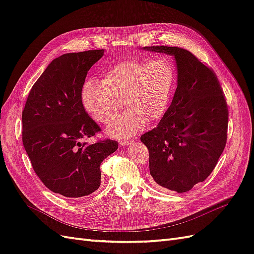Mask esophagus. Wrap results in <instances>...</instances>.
Returning a JSON list of instances; mask_svg holds the SVG:
<instances>
[{
    "instance_id": "34e87169",
    "label": "esophagus",
    "mask_w": 254,
    "mask_h": 254,
    "mask_svg": "<svg viewBox=\"0 0 254 254\" xmlns=\"http://www.w3.org/2000/svg\"><path fill=\"white\" fill-rule=\"evenodd\" d=\"M132 143L130 142V141H120V145H122V146H129V145H131Z\"/></svg>"
}]
</instances>
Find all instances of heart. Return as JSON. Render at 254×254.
Wrapping results in <instances>:
<instances>
[{
	"label": "heart",
	"instance_id": "b5f03b06",
	"mask_svg": "<svg viewBox=\"0 0 254 254\" xmlns=\"http://www.w3.org/2000/svg\"><path fill=\"white\" fill-rule=\"evenodd\" d=\"M175 80V67L170 59L124 60L105 73L103 82L94 78L86 80L81 89V103L96 122L109 124L124 101L129 109L108 131L114 136H132L147 121L157 122L166 114Z\"/></svg>",
	"mask_w": 254,
	"mask_h": 254
}]
</instances>
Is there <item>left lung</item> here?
Here are the masks:
<instances>
[{"label": "left lung", "instance_id": "1", "mask_svg": "<svg viewBox=\"0 0 254 254\" xmlns=\"http://www.w3.org/2000/svg\"><path fill=\"white\" fill-rule=\"evenodd\" d=\"M142 50L174 56L177 89L156 128L141 141L149 150V170L158 188L184 193L204 181L226 146L228 107L211 68L193 54L176 47Z\"/></svg>", "mask_w": 254, "mask_h": 254}]
</instances>
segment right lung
I'll return each mask as SVG.
<instances>
[{
  "mask_svg": "<svg viewBox=\"0 0 254 254\" xmlns=\"http://www.w3.org/2000/svg\"><path fill=\"white\" fill-rule=\"evenodd\" d=\"M104 50L64 54L54 59L30 90L22 112V141L37 176L49 190L80 198L101 186L104 159L118 142L88 144L101 128L84 110L81 89Z\"/></svg>",
  "mask_w": 254,
  "mask_h": 254,
  "instance_id": "1",
  "label": "right lung"
}]
</instances>
